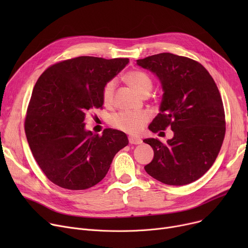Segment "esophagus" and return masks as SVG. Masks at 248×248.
<instances>
[{"instance_id": "esophagus-1", "label": "esophagus", "mask_w": 248, "mask_h": 248, "mask_svg": "<svg viewBox=\"0 0 248 248\" xmlns=\"http://www.w3.org/2000/svg\"><path fill=\"white\" fill-rule=\"evenodd\" d=\"M128 141H129V144H132V145H140L142 142V140L140 139L135 138V137H129Z\"/></svg>"}]
</instances>
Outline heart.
I'll use <instances>...</instances> for the list:
<instances>
[{
  "mask_svg": "<svg viewBox=\"0 0 248 248\" xmlns=\"http://www.w3.org/2000/svg\"><path fill=\"white\" fill-rule=\"evenodd\" d=\"M126 81L131 84L138 93L144 94L150 93L153 82L150 76L140 70H134L128 72L125 76ZM116 85V80H109L102 91V99L106 103H109L112 100L113 93ZM150 120V114L147 111H137V110H123L115 113L111 116L110 124L114 127L121 129L123 132L128 134H139L145 124Z\"/></svg>",
  "mask_w": 248,
  "mask_h": 248,
  "instance_id": "1",
  "label": "heart"
}]
</instances>
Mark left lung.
I'll return each mask as SVG.
<instances>
[{
	"instance_id": "left-lung-1",
	"label": "left lung",
	"mask_w": 248,
	"mask_h": 248,
	"mask_svg": "<svg viewBox=\"0 0 248 248\" xmlns=\"http://www.w3.org/2000/svg\"><path fill=\"white\" fill-rule=\"evenodd\" d=\"M160 80L163 96L158 115L149 125L153 133L170 126L174 137L164 145L144 141L154 150L146 172L164 184L183 186L201 178L213 165L225 136L222 99L212 76L190 58L160 53L137 60Z\"/></svg>"
}]
</instances>
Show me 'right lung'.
Instances as JSON below:
<instances>
[{
  "mask_svg": "<svg viewBox=\"0 0 248 248\" xmlns=\"http://www.w3.org/2000/svg\"><path fill=\"white\" fill-rule=\"evenodd\" d=\"M127 58L80 56L52 65L39 77L29 102L25 133L46 177L68 190H85L108 174L115 154L128 145L124 133L85 128V114L103 106L106 84Z\"/></svg>",
  "mask_w": 248,
  "mask_h": 248,
  "instance_id": "1",
  "label": "right lung"
}]
</instances>
